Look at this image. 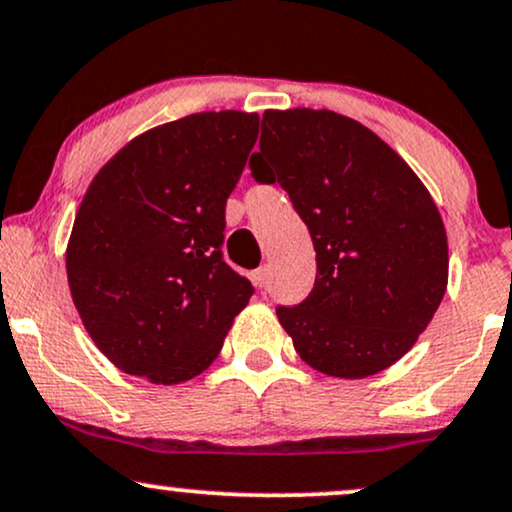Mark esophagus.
Returning a JSON list of instances; mask_svg holds the SVG:
<instances>
[{
	"mask_svg": "<svg viewBox=\"0 0 512 512\" xmlns=\"http://www.w3.org/2000/svg\"><path fill=\"white\" fill-rule=\"evenodd\" d=\"M255 283L260 288H267V283H269V267H267V264H264V267H260L255 272Z\"/></svg>",
	"mask_w": 512,
	"mask_h": 512,
	"instance_id": "obj_1",
	"label": "esophagus"
}]
</instances>
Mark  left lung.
<instances>
[{
    "instance_id": "obj_1",
    "label": "left lung",
    "mask_w": 512,
    "mask_h": 512,
    "mask_svg": "<svg viewBox=\"0 0 512 512\" xmlns=\"http://www.w3.org/2000/svg\"><path fill=\"white\" fill-rule=\"evenodd\" d=\"M257 183H279L305 221L317 279L276 315L310 367L365 379L391 367L432 322L448 286L439 209L405 159L329 109H269Z\"/></svg>"
}]
</instances>
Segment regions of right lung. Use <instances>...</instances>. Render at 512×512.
Here are the masks:
<instances>
[{
	"label": "right lung",
	"instance_id": "add662e5",
	"mask_svg": "<svg viewBox=\"0 0 512 512\" xmlns=\"http://www.w3.org/2000/svg\"><path fill=\"white\" fill-rule=\"evenodd\" d=\"M257 133V114H190L133 138L92 178L66 276L83 326L121 372L171 386L217 360L255 291L221 245Z\"/></svg>",
	"mask_w": 512,
	"mask_h": 512
}]
</instances>
